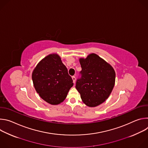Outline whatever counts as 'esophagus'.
<instances>
[{"label": "esophagus", "mask_w": 148, "mask_h": 148, "mask_svg": "<svg viewBox=\"0 0 148 148\" xmlns=\"http://www.w3.org/2000/svg\"><path fill=\"white\" fill-rule=\"evenodd\" d=\"M72 79H73V82H74V83H75V79H76L75 77V76H73V77H72Z\"/></svg>", "instance_id": "esophagus-1"}]
</instances>
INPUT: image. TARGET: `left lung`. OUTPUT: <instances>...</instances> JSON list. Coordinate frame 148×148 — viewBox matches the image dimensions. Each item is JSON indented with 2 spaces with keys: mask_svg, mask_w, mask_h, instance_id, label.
Returning a JSON list of instances; mask_svg holds the SVG:
<instances>
[{
  "mask_svg": "<svg viewBox=\"0 0 148 148\" xmlns=\"http://www.w3.org/2000/svg\"><path fill=\"white\" fill-rule=\"evenodd\" d=\"M81 71L76 81L75 88L82 101L94 107L106 100L114 87L115 73L114 69L95 54L80 58Z\"/></svg>",
  "mask_w": 148,
  "mask_h": 148,
  "instance_id": "obj_1",
  "label": "left lung"
}]
</instances>
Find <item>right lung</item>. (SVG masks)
Segmentation results:
<instances>
[{"instance_id": "obj_1", "label": "right lung", "mask_w": 148, "mask_h": 148, "mask_svg": "<svg viewBox=\"0 0 148 148\" xmlns=\"http://www.w3.org/2000/svg\"><path fill=\"white\" fill-rule=\"evenodd\" d=\"M32 79L40 97L52 105L64 101L73 86L67 69L56 54L49 55L38 63L33 72Z\"/></svg>"}]
</instances>
